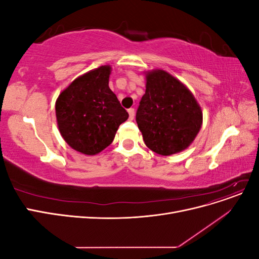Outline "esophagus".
<instances>
[{"instance_id":"obj_1","label":"esophagus","mask_w":259,"mask_h":259,"mask_svg":"<svg viewBox=\"0 0 259 259\" xmlns=\"http://www.w3.org/2000/svg\"><path fill=\"white\" fill-rule=\"evenodd\" d=\"M127 111H128V114H130V120L134 119V116H135V109H134V108H130Z\"/></svg>"}]
</instances>
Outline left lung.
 <instances>
[{"label": "left lung", "mask_w": 259, "mask_h": 259, "mask_svg": "<svg viewBox=\"0 0 259 259\" xmlns=\"http://www.w3.org/2000/svg\"><path fill=\"white\" fill-rule=\"evenodd\" d=\"M146 77V93L136 112L146 146L162 155L185 150L201 128L200 106L182 82L163 70Z\"/></svg>", "instance_id": "8db88e82"}]
</instances>
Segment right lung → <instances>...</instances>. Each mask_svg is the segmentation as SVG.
I'll list each match as a JSON object with an SVG mask.
<instances>
[{
	"mask_svg": "<svg viewBox=\"0 0 259 259\" xmlns=\"http://www.w3.org/2000/svg\"><path fill=\"white\" fill-rule=\"evenodd\" d=\"M111 68L101 66L75 79L56 101L61 136L74 150L94 155L110 145L120 125L128 119L109 89Z\"/></svg>",
	"mask_w": 259,
	"mask_h": 259,
	"instance_id": "add662e5",
	"label": "right lung"
}]
</instances>
